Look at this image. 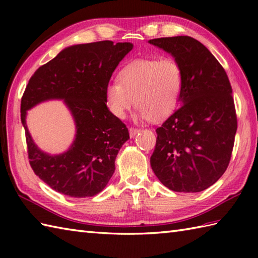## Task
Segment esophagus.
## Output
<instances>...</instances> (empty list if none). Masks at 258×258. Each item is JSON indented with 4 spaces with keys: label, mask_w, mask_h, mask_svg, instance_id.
I'll return each mask as SVG.
<instances>
[{
    "label": "esophagus",
    "mask_w": 258,
    "mask_h": 258,
    "mask_svg": "<svg viewBox=\"0 0 258 258\" xmlns=\"http://www.w3.org/2000/svg\"><path fill=\"white\" fill-rule=\"evenodd\" d=\"M128 131H130V136H131V138H134V136L140 132V128H136V127H130V128H128Z\"/></svg>",
    "instance_id": "1"
}]
</instances>
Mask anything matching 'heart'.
<instances>
[{
    "label": "heart",
    "mask_w": 258,
    "mask_h": 258,
    "mask_svg": "<svg viewBox=\"0 0 258 258\" xmlns=\"http://www.w3.org/2000/svg\"><path fill=\"white\" fill-rule=\"evenodd\" d=\"M118 81L106 85V104L123 118L135 106L151 122L167 118L177 107L184 84V71L174 57L138 58L120 71Z\"/></svg>",
    "instance_id": "1"
}]
</instances>
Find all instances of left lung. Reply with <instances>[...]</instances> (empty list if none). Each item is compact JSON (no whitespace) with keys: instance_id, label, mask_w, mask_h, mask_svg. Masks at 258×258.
I'll return each mask as SVG.
<instances>
[{"instance_id":"1","label":"left lung","mask_w":258,"mask_h":258,"mask_svg":"<svg viewBox=\"0 0 258 258\" xmlns=\"http://www.w3.org/2000/svg\"><path fill=\"white\" fill-rule=\"evenodd\" d=\"M184 71L180 106L156 128L151 166L174 191L196 193L210 187L231 161L237 116L232 86L220 62L190 36L153 38Z\"/></svg>"}]
</instances>
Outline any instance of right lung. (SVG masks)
<instances>
[{"mask_svg":"<svg viewBox=\"0 0 258 258\" xmlns=\"http://www.w3.org/2000/svg\"><path fill=\"white\" fill-rule=\"evenodd\" d=\"M132 43L100 41L64 48L38 68L21 100L30 165L43 182L75 199L91 197L107 185L115 158L130 139L126 125L106 106L105 89ZM64 99L73 113L77 135L69 151L48 156L34 144L25 123L26 111L47 99Z\"/></svg>","mask_w":258,"mask_h":258,"instance_id":"right-lung-1","label":"right lung"}]
</instances>
